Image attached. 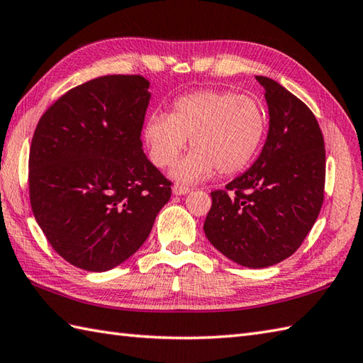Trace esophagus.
<instances>
[{
  "instance_id": "34e87169",
  "label": "esophagus",
  "mask_w": 363,
  "mask_h": 363,
  "mask_svg": "<svg viewBox=\"0 0 363 363\" xmlns=\"http://www.w3.org/2000/svg\"><path fill=\"white\" fill-rule=\"evenodd\" d=\"M172 190H173V195H187L190 191L189 187L181 186V184H174Z\"/></svg>"
}]
</instances>
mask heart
Segmentation results:
<instances>
[{
    "label": "heart",
    "mask_w": 363,
    "mask_h": 363,
    "mask_svg": "<svg viewBox=\"0 0 363 363\" xmlns=\"http://www.w3.org/2000/svg\"><path fill=\"white\" fill-rule=\"evenodd\" d=\"M267 133V113L257 98L230 90L204 89L176 99L167 113L146 121L145 140L151 160L169 167L190 140L194 152L173 169L177 181L198 182L233 176L250 165Z\"/></svg>",
    "instance_id": "obj_1"
}]
</instances>
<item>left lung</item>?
Listing matches in <instances>:
<instances>
[{
  "instance_id": "left-lung-1",
  "label": "left lung",
  "mask_w": 363,
  "mask_h": 363,
  "mask_svg": "<svg viewBox=\"0 0 363 363\" xmlns=\"http://www.w3.org/2000/svg\"><path fill=\"white\" fill-rule=\"evenodd\" d=\"M265 89L269 128L250 169L211 194L204 233L221 254L248 268L290 257L317 221L325 199L326 151L312 111L281 84Z\"/></svg>"
}]
</instances>
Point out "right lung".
Wrapping results in <instances>:
<instances>
[{
	"instance_id": "obj_1",
	"label": "right lung",
	"mask_w": 363,
	"mask_h": 363,
	"mask_svg": "<svg viewBox=\"0 0 363 363\" xmlns=\"http://www.w3.org/2000/svg\"><path fill=\"white\" fill-rule=\"evenodd\" d=\"M150 82L109 74L50 106L29 151V199L60 257L87 272L123 264L148 238L172 182L142 150Z\"/></svg>"
}]
</instances>
